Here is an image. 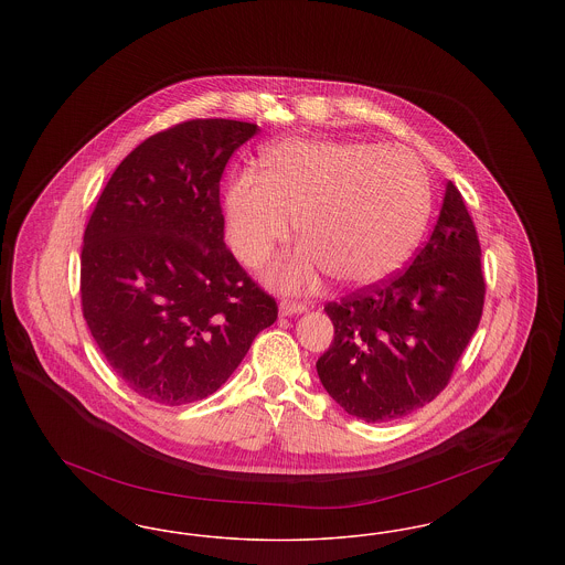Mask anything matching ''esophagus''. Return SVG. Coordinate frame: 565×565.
I'll return each mask as SVG.
<instances>
[{"label": "esophagus", "instance_id": "1", "mask_svg": "<svg viewBox=\"0 0 565 565\" xmlns=\"http://www.w3.org/2000/svg\"><path fill=\"white\" fill-rule=\"evenodd\" d=\"M302 311H307V305L298 302V300H284L279 305V313L281 316H296V313H302Z\"/></svg>", "mask_w": 565, "mask_h": 565}]
</instances>
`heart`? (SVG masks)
Here are the masks:
<instances>
[{"mask_svg": "<svg viewBox=\"0 0 565 565\" xmlns=\"http://www.w3.org/2000/svg\"><path fill=\"white\" fill-rule=\"evenodd\" d=\"M430 180L406 148L364 141L284 139L263 175L243 173L226 192V239L245 267H260L290 239L305 243L270 279L286 290L318 284L322 270L350 286L403 267L430 215Z\"/></svg>", "mask_w": 565, "mask_h": 565, "instance_id": "1", "label": "heart"}]
</instances>
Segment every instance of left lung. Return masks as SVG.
<instances>
[{
    "mask_svg": "<svg viewBox=\"0 0 565 565\" xmlns=\"http://www.w3.org/2000/svg\"><path fill=\"white\" fill-rule=\"evenodd\" d=\"M483 305L479 235L447 182L430 239L411 267L323 307L334 326L316 364L326 392L369 424L426 406L451 381Z\"/></svg>",
    "mask_w": 565,
    "mask_h": 565,
    "instance_id": "8db88e82",
    "label": "left lung"
}]
</instances>
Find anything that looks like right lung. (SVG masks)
I'll return each mask as SVG.
<instances>
[{"mask_svg":"<svg viewBox=\"0 0 565 565\" xmlns=\"http://www.w3.org/2000/svg\"><path fill=\"white\" fill-rule=\"evenodd\" d=\"M258 125L194 118L116 167L88 217L82 316L111 371L162 406L214 394L277 302L224 245L220 180Z\"/></svg>","mask_w":565,"mask_h":565,"instance_id":"1","label":"right lung"}]
</instances>
